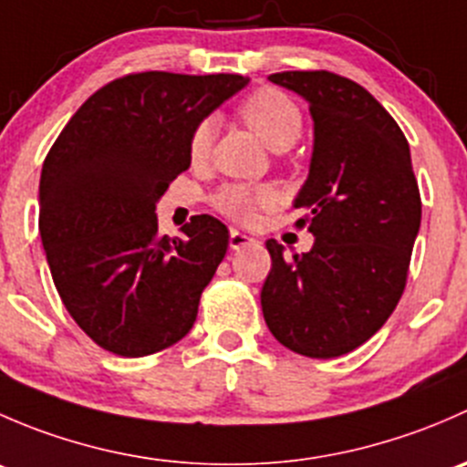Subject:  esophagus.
Returning a JSON list of instances; mask_svg holds the SVG:
<instances>
[{"label":"esophagus","instance_id":"obj_1","mask_svg":"<svg viewBox=\"0 0 467 467\" xmlns=\"http://www.w3.org/2000/svg\"><path fill=\"white\" fill-rule=\"evenodd\" d=\"M255 242V239L251 237V234H246V233H239V230H230V237H228V244H230V248H233V251H237V248H242V246H248V244H253Z\"/></svg>","mask_w":467,"mask_h":467}]
</instances>
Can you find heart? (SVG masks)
Listing matches in <instances>:
<instances>
[{
    "label": "heart",
    "mask_w": 467,
    "mask_h": 467,
    "mask_svg": "<svg viewBox=\"0 0 467 467\" xmlns=\"http://www.w3.org/2000/svg\"><path fill=\"white\" fill-rule=\"evenodd\" d=\"M239 117L273 150L294 146L303 130V115L298 106L275 89H260L244 99L239 106ZM212 138H214V119H203L190 138L192 158L203 160L210 150ZM271 203H275V192L271 187H251L242 182L225 185L214 199V205L223 214L237 221H251L257 207Z\"/></svg>",
    "instance_id": "heart-1"
}]
</instances>
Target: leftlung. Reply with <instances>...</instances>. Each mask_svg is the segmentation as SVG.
<instances>
[{
	"instance_id": "1",
	"label": "left lung",
	"mask_w": 467,
	"mask_h": 467,
	"mask_svg": "<svg viewBox=\"0 0 467 467\" xmlns=\"http://www.w3.org/2000/svg\"><path fill=\"white\" fill-rule=\"evenodd\" d=\"M268 81L309 103L314 150L294 199L309 253L286 255L268 239L271 271L262 286L264 321L289 350L312 359L352 352L393 314L413 242L420 192L411 150L384 106L332 72H280Z\"/></svg>"
}]
</instances>
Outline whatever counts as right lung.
Listing matches in <instances>:
<instances>
[{
    "mask_svg": "<svg viewBox=\"0 0 467 467\" xmlns=\"http://www.w3.org/2000/svg\"><path fill=\"white\" fill-rule=\"evenodd\" d=\"M239 74L142 72L92 94L47 153L40 237L60 300L103 350L146 357L181 341L228 251V228L192 216L160 237L155 205L190 169V138Z\"/></svg>",
    "mask_w": 467,
    "mask_h": 467,
    "instance_id": "right-lung-1",
    "label": "right lung"
}]
</instances>
